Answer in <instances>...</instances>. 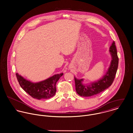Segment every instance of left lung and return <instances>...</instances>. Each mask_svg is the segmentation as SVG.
Returning a JSON list of instances; mask_svg holds the SVG:
<instances>
[{
	"label": "left lung",
	"instance_id": "left-lung-1",
	"mask_svg": "<svg viewBox=\"0 0 133 133\" xmlns=\"http://www.w3.org/2000/svg\"><path fill=\"white\" fill-rule=\"evenodd\" d=\"M109 52L112 60L107 71L102 78L85 84L82 83L83 79H78L74 77L75 90L79 95L82 97H91L101 92L111 86L115 78L118 65V58L114 41L109 48Z\"/></svg>",
	"mask_w": 133,
	"mask_h": 133
}]
</instances>
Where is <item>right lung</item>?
<instances>
[{
  "label": "right lung",
  "mask_w": 133,
  "mask_h": 133,
  "mask_svg": "<svg viewBox=\"0 0 133 133\" xmlns=\"http://www.w3.org/2000/svg\"><path fill=\"white\" fill-rule=\"evenodd\" d=\"M63 74H57L43 81L34 83L26 80L18 73L16 74L21 88L32 98L38 100L49 99L55 95L56 83Z\"/></svg>",
  "instance_id": "right-lung-1"
}]
</instances>
